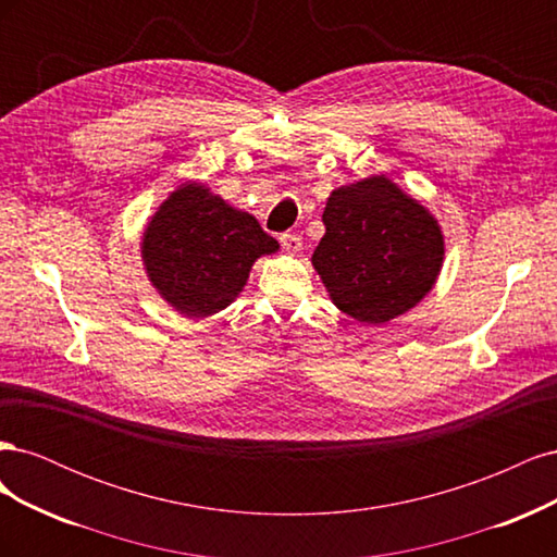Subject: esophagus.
<instances>
[{"mask_svg":"<svg viewBox=\"0 0 557 557\" xmlns=\"http://www.w3.org/2000/svg\"><path fill=\"white\" fill-rule=\"evenodd\" d=\"M281 246H283L285 252L295 256V252L301 250V237H299V234H281Z\"/></svg>","mask_w":557,"mask_h":557,"instance_id":"obj_1","label":"esophagus"}]
</instances>
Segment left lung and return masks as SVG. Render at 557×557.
I'll use <instances>...</instances> for the list:
<instances>
[{
  "label": "left lung",
  "instance_id": "obj_1",
  "mask_svg": "<svg viewBox=\"0 0 557 557\" xmlns=\"http://www.w3.org/2000/svg\"><path fill=\"white\" fill-rule=\"evenodd\" d=\"M313 269L334 307L367 325L413 309L444 264L442 225L385 174L332 190Z\"/></svg>",
  "mask_w": 557,
  "mask_h": 557
}]
</instances>
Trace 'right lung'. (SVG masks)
Segmentation results:
<instances>
[{
  "label": "right lung",
  "instance_id": "1",
  "mask_svg": "<svg viewBox=\"0 0 557 557\" xmlns=\"http://www.w3.org/2000/svg\"><path fill=\"white\" fill-rule=\"evenodd\" d=\"M278 242L256 215L234 209L205 183L185 181L166 197L141 237L150 285L185 318H207L239 297L250 267Z\"/></svg>",
  "mask_w": 557,
  "mask_h": 557
}]
</instances>
